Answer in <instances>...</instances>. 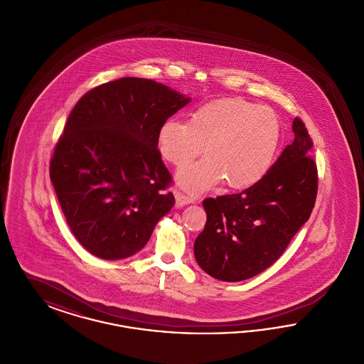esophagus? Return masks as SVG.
I'll use <instances>...</instances> for the list:
<instances>
[{"label":"esophagus","mask_w":364,"mask_h":364,"mask_svg":"<svg viewBox=\"0 0 364 364\" xmlns=\"http://www.w3.org/2000/svg\"><path fill=\"white\" fill-rule=\"evenodd\" d=\"M174 198H176L177 206H186L188 203H193V198L187 195V193H184V192H181V191H176Z\"/></svg>","instance_id":"34e87169"}]
</instances>
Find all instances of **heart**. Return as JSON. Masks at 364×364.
Segmentation results:
<instances>
[{
	"label": "heart",
	"mask_w": 364,
	"mask_h": 364,
	"mask_svg": "<svg viewBox=\"0 0 364 364\" xmlns=\"http://www.w3.org/2000/svg\"><path fill=\"white\" fill-rule=\"evenodd\" d=\"M281 143L277 113L242 98H220L200 105L188 122L161 124L156 135L164 159L181 168L202 154L208 156L177 174V184L199 193L225 180L232 190H244L272 168Z\"/></svg>",
	"instance_id": "heart-1"
}]
</instances>
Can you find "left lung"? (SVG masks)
Here are the masks:
<instances>
[{
    "mask_svg": "<svg viewBox=\"0 0 364 364\" xmlns=\"http://www.w3.org/2000/svg\"><path fill=\"white\" fill-rule=\"evenodd\" d=\"M294 139L257 184L239 193L208 198V221L193 242L208 276L237 282L272 266L304 225L315 206L318 171L312 140L299 117Z\"/></svg>",
    "mask_w": 364,
    "mask_h": 364,
    "instance_id": "obj_1",
    "label": "left lung"
}]
</instances>
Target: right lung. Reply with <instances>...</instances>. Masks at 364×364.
Instances as JSON below:
<instances>
[{
  "mask_svg": "<svg viewBox=\"0 0 364 364\" xmlns=\"http://www.w3.org/2000/svg\"><path fill=\"white\" fill-rule=\"evenodd\" d=\"M190 101L154 80L122 77L90 90L72 109L50 180L72 233L92 255L136 254L173 208L156 135Z\"/></svg>",
  "mask_w": 364,
  "mask_h": 364,
  "instance_id": "obj_1",
  "label": "right lung"
}]
</instances>
